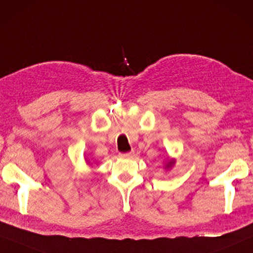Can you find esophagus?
Listing matches in <instances>:
<instances>
[{"mask_svg":"<svg viewBox=\"0 0 253 253\" xmlns=\"http://www.w3.org/2000/svg\"><path fill=\"white\" fill-rule=\"evenodd\" d=\"M134 156V152L130 151V152H126V154H120V157L122 158H131Z\"/></svg>","mask_w":253,"mask_h":253,"instance_id":"obj_1","label":"esophagus"}]
</instances>
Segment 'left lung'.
<instances>
[{
    "instance_id": "8db88e82",
    "label": "left lung",
    "mask_w": 253,
    "mask_h": 253,
    "mask_svg": "<svg viewBox=\"0 0 253 253\" xmlns=\"http://www.w3.org/2000/svg\"><path fill=\"white\" fill-rule=\"evenodd\" d=\"M174 165V161H169V163L166 164V169H170Z\"/></svg>"
}]
</instances>
